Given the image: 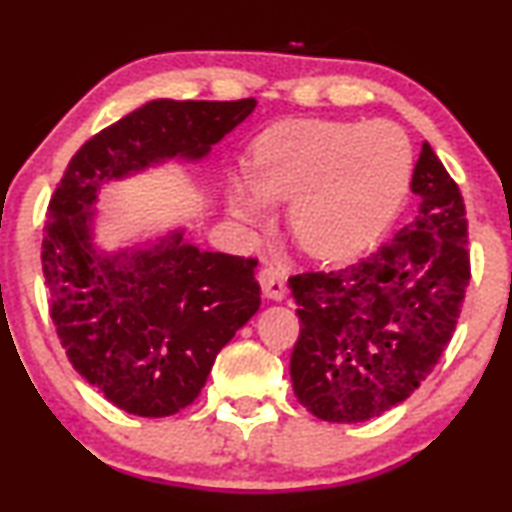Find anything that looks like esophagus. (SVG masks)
<instances>
[{
	"label": "esophagus",
	"instance_id": "obj_1",
	"mask_svg": "<svg viewBox=\"0 0 512 512\" xmlns=\"http://www.w3.org/2000/svg\"><path fill=\"white\" fill-rule=\"evenodd\" d=\"M258 284H261L263 296L268 300H282L286 296V277L279 268H272V265H265L258 272Z\"/></svg>",
	"mask_w": 512,
	"mask_h": 512
}]
</instances>
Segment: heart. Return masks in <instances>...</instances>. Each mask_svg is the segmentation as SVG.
I'll list each match as a JSON object with an SVG mask.
<instances>
[{"label":"heart","mask_w":512,"mask_h":512,"mask_svg":"<svg viewBox=\"0 0 512 512\" xmlns=\"http://www.w3.org/2000/svg\"><path fill=\"white\" fill-rule=\"evenodd\" d=\"M412 149L394 123L296 118L254 142L247 174L228 179L237 221H261L286 202V223L307 254L349 261L384 233L408 193Z\"/></svg>","instance_id":"obj_1"}]
</instances>
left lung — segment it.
I'll return each mask as SVG.
<instances>
[{
  "label": "left lung",
  "instance_id": "left-lung-1",
  "mask_svg": "<svg viewBox=\"0 0 512 512\" xmlns=\"http://www.w3.org/2000/svg\"><path fill=\"white\" fill-rule=\"evenodd\" d=\"M410 188L415 221L373 256L289 279L300 319L293 391L324 422H366L403 403L452 340L471 279L468 221L429 142Z\"/></svg>",
  "mask_w": 512,
  "mask_h": 512
}]
</instances>
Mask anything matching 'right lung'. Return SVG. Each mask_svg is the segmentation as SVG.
I'll use <instances>...</instances> for the list:
<instances>
[{
  "label": "right lung",
  "instance_id": "add662e5",
  "mask_svg": "<svg viewBox=\"0 0 512 512\" xmlns=\"http://www.w3.org/2000/svg\"><path fill=\"white\" fill-rule=\"evenodd\" d=\"M254 109V97L144 104L74 153L48 202L41 265L55 331L76 373L130 415L170 417L198 398L261 307L258 261L202 251L184 228L97 249V191L167 160L198 163Z\"/></svg>",
  "mask_w": 512,
  "mask_h": 512
}]
</instances>
